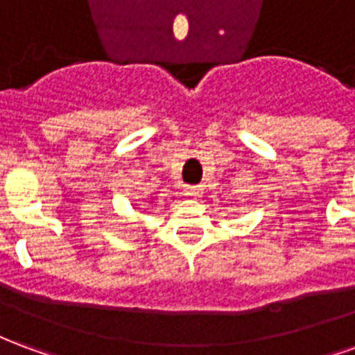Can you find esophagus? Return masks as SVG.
I'll list each match as a JSON object with an SVG mask.
<instances>
[{
	"label": "esophagus",
	"instance_id": "34e87169",
	"mask_svg": "<svg viewBox=\"0 0 355 355\" xmlns=\"http://www.w3.org/2000/svg\"><path fill=\"white\" fill-rule=\"evenodd\" d=\"M201 193L200 186H184V196H190V198H198Z\"/></svg>",
	"mask_w": 355,
	"mask_h": 355
}]
</instances>
